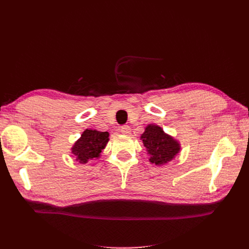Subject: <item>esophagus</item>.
<instances>
[{"label": "esophagus", "instance_id": "esophagus-1", "mask_svg": "<svg viewBox=\"0 0 249 249\" xmlns=\"http://www.w3.org/2000/svg\"><path fill=\"white\" fill-rule=\"evenodd\" d=\"M120 131H122V133H124V134H130L131 127H130V125H123L122 127H120Z\"/></svg>", "mask_w": 249, "mask_h": 249}]
</instances>
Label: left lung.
<instances>
[{
  "instance_id": "left-lung-1",
  "label": "left lung",
  "mask_w": 249,
  "mask_h": 249,
  "mask_svg": "<svg viewBox=\"0 0 249 249\" xmlns=\"http://www.w3.org/2000/svg\"><path fill=\"white\" fill-rule=\"evenodd\" d=\"M140 138L150 155L149 161L158 166L171 161L180 149L178 142L156 124H148Z\"/></svg>"
}]
</instances>
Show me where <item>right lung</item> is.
<instances>
[{
	"mask_svg": "<svg viewBox=\"0 0 249 249\" xmlns=\"http://www.w3.org/2000/svg\"><path fill=\"white\" fill-rule=\"evenodd\" d=\"M108 141V132L85 130L81 135V138L74 143L71 153L77 157V161L81 164H86L89 160L100 157Z\"/></svg>",
	"mask_w": 249,
	"mask_h": 249,
	"instance_id": "add662e5",
	"label": "right lung"
}]
</instances>
